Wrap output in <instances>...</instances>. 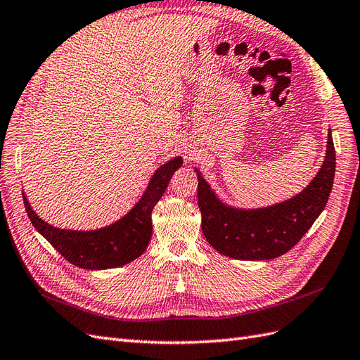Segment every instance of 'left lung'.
Masks as SVG:
<instances>
[{
	"mask_svg": "<svg viewBox=\"0 0 360 360\" xmlns=\"http://www.w3.org/2000/svg\"><path fill=\"white\" fill-rule=\"evenodd\" d=\"M335 168L336 153L330 129L326 159L309 185L281 203L255 209L226 205L194 168L198 179L201 229L206 241L221 255L235 259L264 261L284 255L302 238L326 207Z\"/></svg>",
	"mask_w": 360,
	"mask_h": 360,
	"instance_id": "obj_1",
	"label": "left lung"
}]
</instances>
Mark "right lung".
Listing matches in <instances>:
<instances>
[{"mask_svg": "<svg viewBox=\"0 0 360 360\" xmlns=\"http://www.w3.org/2000/svg\"><path fill=\"white\" fill-rule=\"evenodd\" d=\"M181 165L183 159L177 155L157 168L143 195L133 209L117 221L101 229L73 231L49 224L34 212L22 192L25 212L34 229L72 264L86 270L122 267L137 259L146 250L153 235V209Z\"/></svg>", "mask_w": 360, "mask_h": 360, "instance_id": "obj_1", "label": "right lung"}]
</instances>
